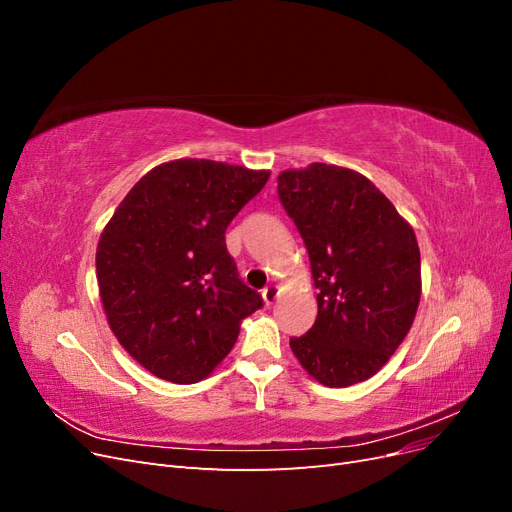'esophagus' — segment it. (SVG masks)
Here are the masks:
<instances>
[{
    "instance_id": "esophagus-1",
    "label": "esophagus",
    "mask_w": 512,
    "mask_h": 512,
    "mask_svg": "<svg viewBox=\"0 0 512 512\" xmlns=\"http://www.w3.org/2000/svg\"><path fill=\"white\" fill-rule=\"evenodd\" d=\"M277 297H280V288L273 286V284L262 290V299H265L267 305H273L277 301Z\"/></svg>"
}]
</instances>
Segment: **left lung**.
<instances>
[{"mask_svg": "<svg viewBox=\"0 0 512 512\" xmlns=\"http://www.w3.org/2000/svg\"><path fill=\"white\" fill-rule=\"evenodd\" d=\"M312 265L318 316L290 339L314 380L331 389L371 378L408 335L421 301L412 226L356 170L314 162L277 177Z\"/></svg>", "mask_w": 512, "mask_h": 512, "instance_id": "left-lung-1", "label": "left lung"}]
</instances>
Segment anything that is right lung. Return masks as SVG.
<instances>
[{
  "instance_id": "right-lung-1",
  "label": "right lung",
  "mask_w": 512,
  "mask_h": 512,
  "mask_svg": "<svg viewBox=\"0 0 512 512\" xmlns=\"http://www.w3.org/2000/svg\"><path fill=\"white\" fill-rule=\"evenodd\" d=\"M269 170L213 160L151 168L102 230L96 275L108 327L153 376L207 378L262 307L226 250V228Z\"/></svg>"
}]
</instances>
